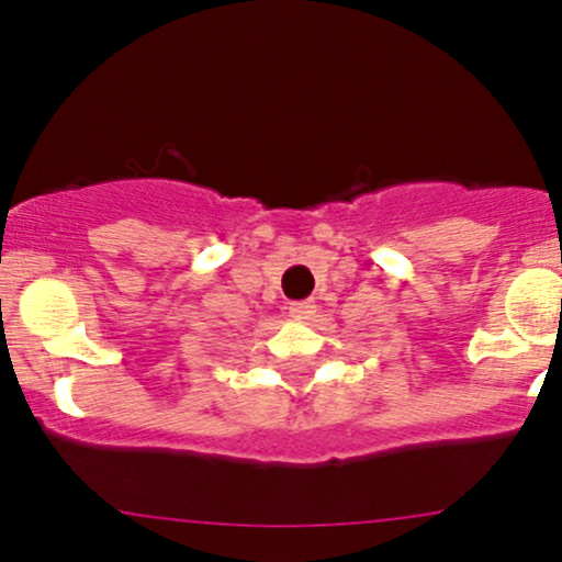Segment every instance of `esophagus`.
Segmentation results:
<instances>
[{
	"label": "esophagus",
	"instance_id": "esophagus-1",
	"mask_svg": "<svg viewBox=\"0 0 562 562\" xmlns=\"http://www.w3.org/2000/svg\"><path fill=\"white\" fill-rule=\"evenodd\" d=\"M314 312H317V303L314 301L290 303V317H295V319H312Z\"/></svg>",
	"mask_w": 562,
	"mask_h": 562
}]
</instances>
